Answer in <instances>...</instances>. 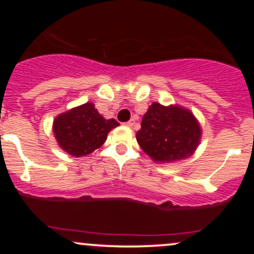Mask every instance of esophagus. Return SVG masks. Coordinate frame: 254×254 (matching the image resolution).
<instances>
[{
	"mask_svg": "<svg viewBox=\"0 0 254 254\" xmlns=\"http://www.w3.org/2000/svg\"><path fill=\"white\" fill-rule=\"evenodd\" d=\"M133 124H135V121H133V119H131V121L127 122V123H125V125H127V127H133Z\"/></svg>",
	"mask_w": 254,
	"mask_h": 254,
	"instance_id": "1",
	"label": "esophagus"
}]
</instances>
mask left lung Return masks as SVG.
<instances>
[{"instance_id":"8db88e82","label":"left lung","mask_w":254,"mask_h":254,"mask_svg":"<svg viewBox=\"0 0 254 254\" xmlns=\"http://www.w3.org/2000/svg\"><path fill=\"white\" fill-rule=\"evenodd\" d=\"M200 138L199 122L190 110L177 104H151L136 133L142 150L159 164H172L190 157Z\"/></svg>"}]
</instances>
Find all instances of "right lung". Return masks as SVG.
<instances>
[{
    "label": "right lung",
    "mask_w": 254,
    "mask_h": 254,
    "mask_svg": "<svg viewBox=\"0 0 254 254\" xmlns=\"http://www.w3.org/2000/svg\"><path fill=\"white\" fill-rule=\"evenodd\" d=\"M115 119H105L93 103L72 107L58 115L52 131L58 145L69 155H89L105 143L107 133L118 127Z\"/></svg>",
    "instance_id": "right-lung-1"
}]
</instances>
